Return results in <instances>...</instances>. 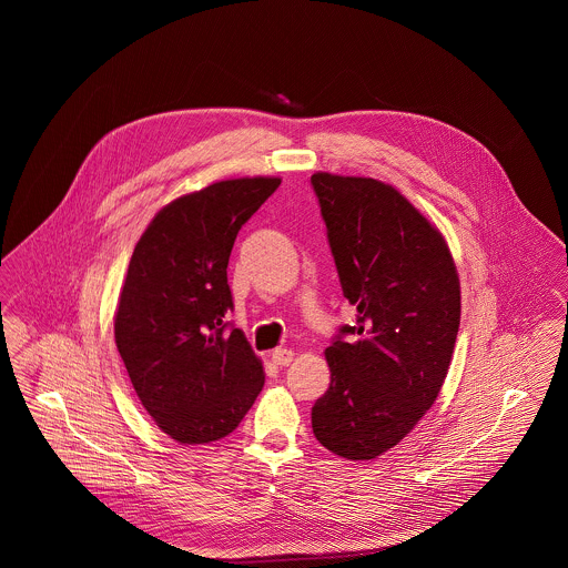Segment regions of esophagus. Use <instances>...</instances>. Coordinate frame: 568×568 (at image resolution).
Wrapping results in <instances>:
<instances>
[{
  "instance_id": "esophagus-1",
  "label": "esophagus",
  "mask_w": 568,
  "mask_h": 568,
  "mask_svg": "<svg viewBox=\"0 0 568 568\" xmlns=\"http://www.w3.org/2000/svg\"><path fill=\"white\" fill-rule=\"evenodd\" d=\"M293 358H295V352H293V349H286V347H277V349H273V354H271V361H273L275 365H280V367L291 365Z\"/></svg>"
}]
</instances>
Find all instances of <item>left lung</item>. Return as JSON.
<instances>
[{
    "label": "left lung",
    "mask_w": 568,
    "mask_h": 568,
    "mask_svg": "<svg viewBox=\"0 0 568 568\" xmlns=\"http://www.w3.org/2000/svg\"><path fill=\"white\" fill-rule=\"evenodd\" d=\"M327 241L356 325L325 347L329 387L313 430L329 453L385 455L435 405L462 320L459 273L444 234L392 183L315 172Z\"/></svg>",
    "instance_id": "1"
}]
</instances>
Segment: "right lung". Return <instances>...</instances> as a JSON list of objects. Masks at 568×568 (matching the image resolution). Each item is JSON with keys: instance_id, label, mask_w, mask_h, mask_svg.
Listing matches in <instances>:
<instances>
[{"instance_id": "right-lung-1", "label": "right lung", "mask_w": 568, "mask_h": 568, "mask_svg": "<svg viewBox=\"0 0 568 568\" xmlns=\"http://www.w3.org/2000/svg\"><path fill=\"white\" fill-rule=\"evenodd\" d=\"M280 176L216 181L163 205L135 244L113 334L133 389L183 446L227 437L264 387L243 329H227V264Z\"/></svg>"}]
</instances>
